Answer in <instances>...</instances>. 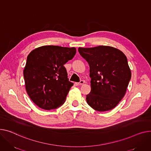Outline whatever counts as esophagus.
I'll list each match as a JSON object with an SVG mask.
<instances>
[{
    "mask_svg": "<svg viewBox=\"0 0 151 151\" xmlns=\"http://www.w3.org/2000/svg\"><path fill=\"white\" fill-rule=\"evenodd\" d=\"M84 81H83V80H81V81H80L79 83H76L75 84H76L77 86H79V85H83V84H84Z\"/></svg>",
    "mask_w": 151,
    "mask_h": 151,
    "instance_id": "1",
    "label": "esophagus"
}]
</instances>
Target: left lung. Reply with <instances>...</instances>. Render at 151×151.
Segmentation results:
<instances>
[{
  "label": "left lung",
  "instance_id": "1",
  "mask_svg": "<svg viewBox=\"0 0 151 151\" xmlns=\"http://www.w3.org/2000/svg\"><path fill=\"white\" fill-rule=\"evenodd\" d=\"M78 52L90 67L91 91L86 96L87 103L98 112L114 109L125 95L131 78L126 55L106 45L79 47Z\"/></svg>",
  "mask_w": 151,
  "mask_h": 151
}]
</instances>
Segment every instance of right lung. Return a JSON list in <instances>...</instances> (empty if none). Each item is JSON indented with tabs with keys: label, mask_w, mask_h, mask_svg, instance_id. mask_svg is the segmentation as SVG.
Here are the masks:
<instances>
[{
	"label": "right lung",
	"mask_w": 151,
	"mask_h": 151,
	"mask_svg": "<svg viewBox=\"0 0 151 151\" xmlns=\"http://www.w3.org/2000/svg\"><path fill=\"white\" fill-rule=\"evenodd\" d=\"M76 48L44 45L29 53L24 69L27 92L44 110L62 106L71 87L64 65L76 54Z\"/></svg>",
	"instance_id": "right-lung-1"
}]
</instances>
